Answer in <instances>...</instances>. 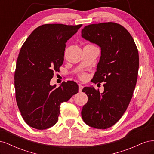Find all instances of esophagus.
<instances>
[{"instance_id":"34e87169","label":"esophagus","mask_w":154,"mask_h":154,"mask_svg":"<svg viewBox=\"0 0 154 154\" xmlns=\"http://www.w3.org/2000/svg\"><path fill=\"white\" fill-rule=\"evenodd\" d=\"M83 85H79V92H82V89H83Z\"/></svg>"}]
</instances>
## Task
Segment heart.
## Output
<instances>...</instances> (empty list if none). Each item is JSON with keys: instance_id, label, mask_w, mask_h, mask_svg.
Returning a JSON list of instances; mask_svg holds the SVG:
<instances>
[{"instance_id": "heart-1", "label": "heart", "mask_w": 154, "mask_h": 154, "mask_svg": "<svg viewBox=\"0 0 154 154\" xmlns=\"http://www.w3.org/2000/svg\"><path fill=\"white\" fill-rule=\"evenodd\" d=\"M86 77H87L86 74H82V75H81V78L82 79H85Z\"/></svg>"}]
</instances>
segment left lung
Segmentation results:
<instances>
[{
    "instance_id": "left-lung-1",
    "label": "left lung",
    "mask_w": 154,
    "mask_h": 154,
    "mask_svg": "<svg viewBox=\"0 0 154 154\" xmlns=\"http://www.w3.org/2000/svg\"><path fill=\"white\" fill-rule=\"evenodd\" d=\"M82 36L101 48L92 80L105 83L103 93L94 87L83 88L88 101L82 117L91 127L106 129L122 117L132 99L138 75V50L130 32L115 22L88 25L82 30Z\"/></svg>"
}]
</instances>
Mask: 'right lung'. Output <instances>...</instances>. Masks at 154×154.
<instances>
[{"instance_id": "right-lung-1", "label": "right lung", "mask_w": 154, "mask_h": 154, "mask_svg": "<svg viewBox=\"0 0 154 154\" xmlns=\"http://www.w3.org/2000/svg\"><path fill=\"white\" fill-rule=\"evenodd\" d=\"M82 26L44 24L32 31L22 46L14 77L15 97L23 119L32 128L53 127L58 122L60 105L78 92L73 81L57 87L50 85V80L63 64L67 40Z\"/></svg>"}]
</instances>
